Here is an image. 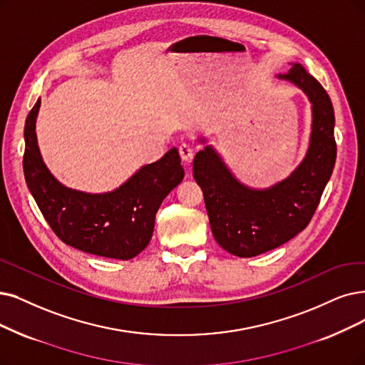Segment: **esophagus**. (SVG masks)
I'll return each instance as SVG.
<instances>
[{
    "instance_id": "esophagus-1",
    "label": "esophagus",
    "mask_w": 365,
    "mask_h": 365,
    "mask_svg": "<svg viewBox=\"0 0 365 365\" xmlns=\"http://www.w3.org/2000/svg\"><path fill=\"white\" fill-rule=\"evenodd\" d=\"M180 155H181V158H182V162H185V163H190L192 162V158H193V147L190 143H181L180 145Z\"/></svg>"
}]
</instances>
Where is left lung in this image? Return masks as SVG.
Returning a JSON list of instances; mask_svg holds the SVG:
<instances>
[{"instance_id": "1", "label": "left lung", "mask_w": 365, "mask_h": 365, "mask_svg": "<svg viewBox=\"0 0 365 365\" xmlns=\"http://www.w3.org/2000/svg\"><path fill=\"white\" fill-rule=\"evenodd\" d=\"M277 78L297 85L312 103L310 143L298 168L268 188H252L233 177L211 145L199 151L193 162V177L203 192L212 235L218 245L238 257L277 249L307 227L337 157L334 108L324 86L298 63Z\"/></svg>"}]
</instances>
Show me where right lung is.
<instances>
[{"mask_svg":"<svg viewBox=\"0 0 365 365\" xmlns=\"http://www.w3.org/2000/svg\"><path fill=\"white\" fill-rule=\"evenodd\" d=\"M38 98L25 121L24 175L37 205L55 235L75 249L128 260L148 245L163 199L184 178L177 148L142 166L108 193H85L63 185L43 162L36 135Z\"/></svg>","mask_w":365,"mask_h":365,"instance_id":"right-lung-1","label":"right lung"}]
</instances>
